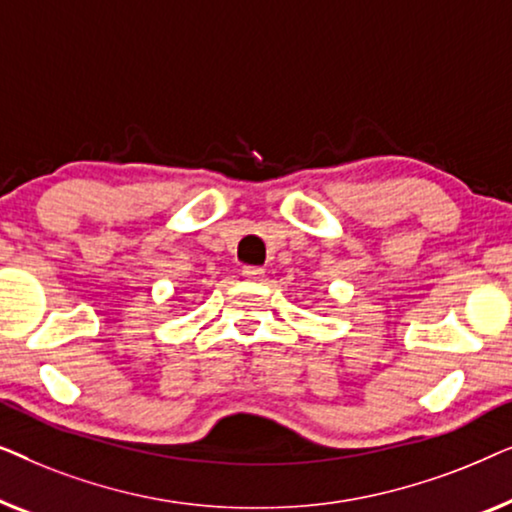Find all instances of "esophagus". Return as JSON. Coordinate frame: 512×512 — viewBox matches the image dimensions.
Listing matches in <instances>:
<instances>
[{
	"label": "esophagus",
	"mask_w": 512,
	"mask_h": 512,
	"mask_svg": "<svg viewBox=\"0 0 512 512\" xmlns=\"http://www.w3.org/2000/svg\"><path fill=\"white\" fill-rule=\"evenodd\" d=\"M242 277L251 279V282H261V279L265 277V270L258 268V265H244V268H242Z\"/></svg>",
	"instance_id": "esophagus-1"
}]
</instances>
